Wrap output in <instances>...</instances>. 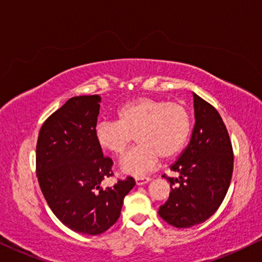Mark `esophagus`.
<instances>
[{"label": "esophagus", "mask_w": 262, "mask_h": 262, "mask_svg": "<svg viewBox=\"0 0 262 262\" xmlns=\"http://www.w3.org/2000/svg\"><path fill=\"white\" fill-rule=\"evenodd\" d=\"M150 180H151L150 178H137L136 179V185L137 186L145 185V184H148V182H150Z\"/></svg>", "instance_id": "34e87169"}]
</instances>
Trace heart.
Wrapping results in <instances>:
<instances>
[{"mask_svg": "<svg viewBox=\"0 0 262 262\" xmlns=\"http://www.w3.org/2000/svg\"><path fill=\"white\" fill-rule=\"evenodd\" d=\"M117 116L118 120L96 124L94 136L100 148L117 156L123 155L136 137L139 145L119 162L120 170L134 177L152 170L161 156H178L191 135V116L180 103L139 98L124 103Z\"/></svg>", "mask_w": 262, "mask_h": 262, "instance_id": "b5f03b06", "label": "heart"}]
</instances>
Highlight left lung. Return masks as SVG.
<instances>
[{"mask_svg":"<svg viewBox=\"0 0 262 262\" xmlns=\"http://www.w3.org/2000/svg\"><path fill=\"white\" fill-rule=\"evenodd\" d=\"M194 126L191 139L170 169L169 198L159 214L177 228H191L216 212L230 186L234 154L228 130L213 106L193 93ZM175 182L178 186H172Z\"/></svg>","mask_w":262,"mask_h":262,"instance_id":"8db88e82","label":"left lung"}]
</instances>
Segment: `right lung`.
<instances>
[{
	"instance_id": "1",
	"label": "right lung",
	"mask_w": 262,
	"mask_h": 262,
	"mask_svg": "<svg viewBox=\"0 0 262 262\" xmlns=\"http://www.w3.org/2000/svg\"><path fill=\"white\" fill-rule=\"evenodd\" d=\"M101 98L74 96L50 116L39 131L37 178L50 209L71 230L87 235L105 232L118 221L134 178L101 188L113 173L112 160L96 143Z\"/></svg>"
}]
</instances>
